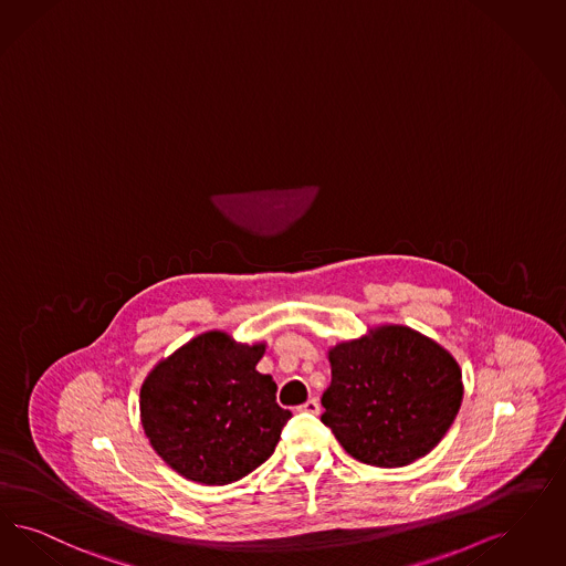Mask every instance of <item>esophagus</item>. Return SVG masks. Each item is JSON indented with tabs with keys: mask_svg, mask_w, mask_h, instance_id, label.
Returning <instances> with one entry per match:
<instances>
[{
	"mask_svg": "<svg viewBox=\"0 0 566 566\" xmlns=\"http://www.w3.org/2000/svg\"><path fill=\"white\" fill-rule=\"evenodd\" d=\"M298 411H305V413H319V401L312 397L307 399L303 406H298Z\"/></svg>",
	"mask_w": 566,
	"mask_h": 566,
	"instance_id": "esophagus-1",
	"label": "esophagus"
}]
</instances>
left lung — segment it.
<instances>
[{
  "label": "left lung",
  "mask_w": 566,
  "mask_h": 566,
  "mask_svg": "<svg viewBox=\"0 0 566 566\" xmlns=\"http://www.w3.org/2000/svg\"><path fill=\"white\" fill-rule=\"evenodd\" d=\"M322 422L355 460L399 468L424 458L453 424L464 382L455 357L403 324H378L328 347Z\"/></svg>",
  "instance_id": "1"
}]
</instances>
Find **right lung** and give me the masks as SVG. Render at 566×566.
Wrapping results in <instances>:
<instances>
[{"instance_id": "obj_1", "label": "right lung", "mask_w": 566, "mask_h": 566, "mask_svg": "<svg viewBox=\"0 0 566 566\" xmlns=\"http://www.w3.org/2000/svg\"><path fill=\"white\" fill-rule=\"evenodd\" d=\"M265 340L207 331L163 357L142 382L139 420L167 467L200 485H230L261 467L293 416L256 371Z\"/></svg>"}]
</instances>
